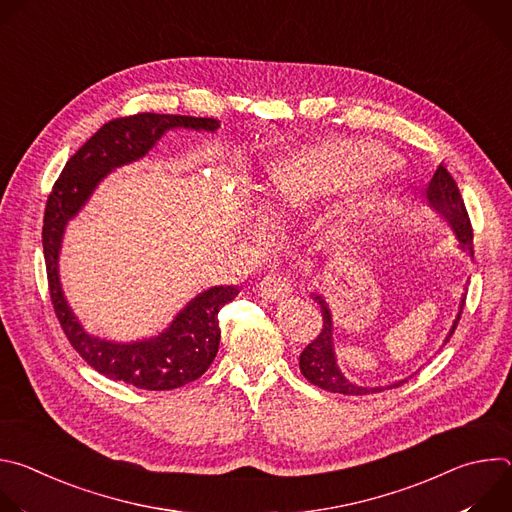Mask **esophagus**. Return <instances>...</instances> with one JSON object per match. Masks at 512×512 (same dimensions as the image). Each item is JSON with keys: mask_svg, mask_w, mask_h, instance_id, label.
<instances>
[{"mask_svg": "<svg viewBox=\"0 0 512 512\" xmlns=\"http://www.w3.org/2000/svg\"><path fill=\"white\" fill-rule=\"evenodd\" d=\"M259 291H261V298L277 302V300H283L291 294V281L287 277L271 273V275H265L261 279Z\"/></svg>", "mask_w": 512, "mask_h": 512, "instance_id": "34e87169", "label": "esophagus"}]
</instances>
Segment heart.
Masks as SVG:
<instances>
[{
	"instance_id": "1",
	"label": "heart",
	"mask_w": 512,
	"mask_h": 512,
	"mask_svg": "<svg viewBox=\"0 0 512 512\" xmlns=\"http://www.w3.org/2000/svg\"><path fill=\"white\" fill-rule=\"evenodd\" d=\"M383 160L354 143L308 145L273 166V204L279 210L310 206L338 196L379 168Z\"/></svg>"
}]
</instances>
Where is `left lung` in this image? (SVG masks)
<instances>
[{
  "mask_svg": "<svg viewBox=\"0 0 512 512\" xmlns=\"http://www.w3.org/2000/svg\"><path fill=\"white\" fill-rule=\"evenodd\" d=\"M425 198H427V202L433 210H437L446 218L448 225L452 227V231L456 233V237L460 241V249L468 251L474 257V247H472L474 233H472V225H470V216L466 212V206H464V200H462V194H460V188H458L456 180L452 178V174L444 166L435 170V174H433V178H431V182L425 190ZM312 298L318 302V306L322 310V320H324L322 330L316 336V340H312L304 348V352L300 354V371L312 385H316V387H320L328 393L371 395V393H381L385 389H395V387H401L403 383H407V379H403V381H397V383L387 385V387H362V385H356L354 381L346 379L342 375V371L338 369V362H336L334 340H332V326L334 324H332L330 308H328L326 300L320 294H312ZM464 302H466V294L462 296L458 316H456L444 344L452 338V334H454V330H456V326L462 318Z\"/></svg>",
  "mask_w": 512,
  "mask_h": 512,
  "instance_id": "1",
  "label": "left lung"
}]
</instances>
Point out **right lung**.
I'll list each match as a JSON object with an SVG mask.
<instances>
[{"label": "right lung", "mask_w": 512, "mask_h": 512, "mask_svg": "<svg viewBox=\"0 0 512 512\" xmlns=\"http://www.w3.org/2000/svg\"><path fill=\"white\" fill-rule=\"evenodd\" d=\"M176 127L216 131L221 121L210 117L137 113L105 123L66 162L48 196L42 227L50 300L68 342L103 377L148 391L178 389L206 373L221 342L218 312L235 300L239 294L237 285H214L202 291L154 338L111 342L89 334L72 314L60 285L58 255L68 221L87 204L99 182L115 168L141 160L166 131Z\"/></svg>", "instance_id": "add662e5"}]
</instances>
